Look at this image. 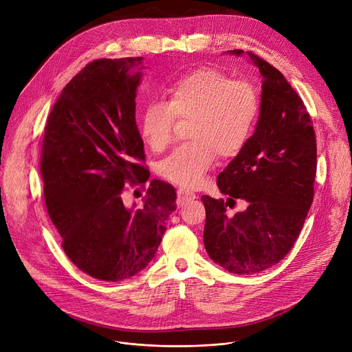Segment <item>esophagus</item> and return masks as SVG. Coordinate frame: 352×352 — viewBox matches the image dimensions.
<instances>
[{"label": "esophagus", "instance_id": "34e87169", "mask_svg": "<svg viewBox=\"0 0 352 352\" xmlns=\"http://www.w3.org/2000/svg\"><path fill=\"white\" fill-rule=\"evenodd\" d=\"M177 196H178V199H177L178 206H184L185 204L190 202V200H193L196 197V195L193 192H190L188 189H184V188H179L177 190Z\"/></svg>", "mask_w": 352, "mask_h": 352}]
</instances>
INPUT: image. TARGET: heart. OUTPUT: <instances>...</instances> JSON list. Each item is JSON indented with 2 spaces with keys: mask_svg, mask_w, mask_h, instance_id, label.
Returning <instances> with one entry per match:
<instances>
[{
  "mask_svg": "<svg viewBox=\"0 0 352 352\" xmlns=\"http://www.w3.org/2000/svg\"><path fill=\"white\" fill-rule=\"evenodd\" d=\"M167 102L150 103L140 118V133L153 152H163L179 121H189L190 142L162 162L164 178L196 186L220 156L236 157L246 146L261 111L256 86L226 72L200 67L181 75L166 91Z\"/></svg>",
  "mask_w": 352,
  "mask_h": 352,
  "instance_id": "obj_1",
  "label": "heart"
}]
</instances>
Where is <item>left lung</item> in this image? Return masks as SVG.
Returning <instances> with one entry per match:
<instances>
[{
	"label": "left lung",
	"mask_w": 352,
	"mask_h": 352,
	"mask_svg": "<svg viewBox=\"0 0 352 352\" xmlns=\"http://www.w3.org/2000/svg\"><path fill=\"white\" fill-rule=\"evenodd\" d=\"M241 56L242 50H232ZM262 75V104L255 133L219 174L228 200L202 196L206 209L204 242L213 262L234 274H255L291 250L314 202L316 135L302 98L284 75L248 53ZM236 198L248 208L228 213Z\"/></svg>",
	"instance_id": "1"
}]
</instances>
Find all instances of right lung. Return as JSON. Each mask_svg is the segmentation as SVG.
I'll return each instance as SVG.
<instances>
[{"instance_id": "obj_1", "label": "right lung", "mask_w": 352, "mask_h": 352, "mask_svg": "<svg viewBox=\"0 0 352 352\" xmlns=\"http://www.w3.org/2000/svg\"><path fill=\"white\" fill-rule=\"evenodd\" d=\"M140 61L89 63L63 89L41 143L44 202L65 255L90 277L111 283L152 262L177 208L171 184L147 182L135 120L140 72H129ZM126 183L148 189L142 210L123 206Z\"/></svg>"}]
</instances>
